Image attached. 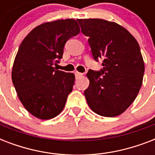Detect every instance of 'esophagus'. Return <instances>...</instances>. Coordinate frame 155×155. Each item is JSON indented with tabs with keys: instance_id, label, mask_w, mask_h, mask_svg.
I'll return each instance as SVG.
<instances>
[{
	"instance_id": "34e87169",
	"label": "esophagus",
	"mask_w": 155,
	"mask_h": 155,
	"mask_svg": "<svg viewBox=\"0 0 155 155\" xmlns=\"http://www.w3.org/2000/svg\"><path fill=\"white\" fill-rule=\"evenodd\" d=\"M75 78H76V79H79V78L82 76L83 73H80V72H78V71H76V72L75 73Z\"/></svg>"
}]
</instances>
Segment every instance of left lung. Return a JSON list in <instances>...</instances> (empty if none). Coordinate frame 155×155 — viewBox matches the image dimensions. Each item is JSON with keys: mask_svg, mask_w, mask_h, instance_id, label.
Masks as SVG:
<instances>
[{"mask_svg": "<svg viewBox=\"0 0 155 155\" xmlns=\"http://www.w3.org/2000/svg\"><path fill=\"white\" fill-rule=\"evenodd\" d=\"M88 38L95 60L102 59L101 71L89 70V86L84 91L90 108L108 117L123 113L142 87L145 64L139 45L125 28L113 21L77 19Z\"/></svg>", "mask_w": 155, "mask_h": 155, "instance_id": "1", "label": "left lung"}]
</instances>
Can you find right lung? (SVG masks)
I'll return each instance as SVG.
<instances>
[{
    "mask_svg": "<svg viewBox=\"0 0 155 155\" xmlns=\"http://www.w3.org/2000/svg\"><path fill=\"white\" fill-rule=\"evenodd\" d=\"M74 19L42 23L21 43L12 70V81L24 108L34 117L50 120L63 111L75 82V75L54 64L63 57L69 38L80 33Z\"/></svg>",
    "mask_w": 155,
    "mask_h": 155,
    "instance_id": "1",
    "label": "right lung"
}]
</instances>
